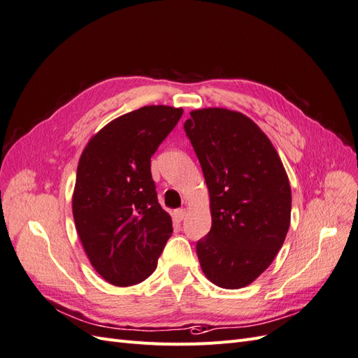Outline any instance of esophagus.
<instances>
[{
  "mask_svg": "<svg viewBox=\"0 0 358 358\" xmlns=\"http://www.w3.org/2000/svg\"><path fill=\"white\" fill-rule=\"evenodd\" d=\"M186 213H187V211H186V208H180V210H176V211H174V218H176L177 222H181L182 218L186 217Z\"/></svg>",
  "mask_w": 358,
  "mask_h": 358,
  "instance_id": "esophagus-1",
  "label": "esophagus"
}]
</instances>
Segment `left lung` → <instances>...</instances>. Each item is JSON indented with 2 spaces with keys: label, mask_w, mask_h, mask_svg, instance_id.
Segmentation results:
<instances>
[{
  "label": "left lung",
  "mask_w": 358,
  "mask_h": 358,
  "mask_svg": "<svg viewBox=\"0 0 358 358\" xmlns=\"http://www.w3.org/2000/svg\"><path fill=\"white\" fill-rule=\"evenodd\" d=\"M184 129L210 194L213 226L196 244L202 272L222 288L247 287L269 268L290 227L285 168L266 134L239 111L193 110Z\"/></svg>",
  "instance_id": "1"
}]
</instances>
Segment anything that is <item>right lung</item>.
Returning <instances> with one entry per match:
<instances>
[{
    "label": "right lung",
    "mask_w": 358,
    "mask_h": 358,
    "mask_svg": "<svg viewBox=\"0 0 358 358\" xmlns=\"http://www.w3.org/2000/svg\"><path fill=\"white\" fill-rule=\"evenodd\" d=\"M182 108L145 106L111 120L87 141L77 166L73 217L94 269L128 287L157 266L172 234L159 205L150 159L176 128Z\"/></svg>",
    "instance_id": "add662e5"
}]
</instances>
